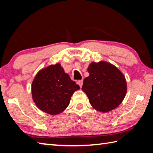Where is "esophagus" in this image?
<instances>
[{"label":"esophagus","mask_w":153,"mask_h":153,"mask_svg":"<svg viewBox=\"0 0 153 153\" xmlns=\"http://www.w3.org/2000/svg\"><path fill=\"white\" fill-rule=\"evenodd\" d=\"M77 84H78L80 86V88H81L82 86V84H83V80H79V81H77Z\"/></svg>","instance_id":"34e87169"}]
</instances>
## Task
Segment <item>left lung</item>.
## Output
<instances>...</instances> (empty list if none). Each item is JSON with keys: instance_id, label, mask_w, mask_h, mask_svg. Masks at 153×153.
<instances>
[{"instance_id": "left-lung-1", "label": "left lung", "mask_w": 153, "mask_h": 153, "mask_svg": "<svg viewBox=\"0 0 153 153\" xmlns=\"http://www.w3.org/2000/svg\"><path fill=\"white\" fill-rule=\"evenodd\" d=\"M89 76L84 80L82 90L96 110L107 113L120 105L125 98L127 83L123 74L113 65L105 61L91 63Z\"/></svg>"}]
</instances>
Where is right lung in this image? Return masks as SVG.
<instances>
[{"instance_id": "1", "label": "right lung", "mask_w": 153, "mask_h": 153, "mask_svg": "<svg viewBox=\"0 0 153 153\" xmlns=\"http://www.w3.org/2000/svg\"><path fill=\"white\" fill-rule=\"evenodd\" d=\"M79 85L72 81L59 63L51 65L36 74L32 84V98L41 111L58 115L68 107Z\"/></svg>"}]
</instances>
